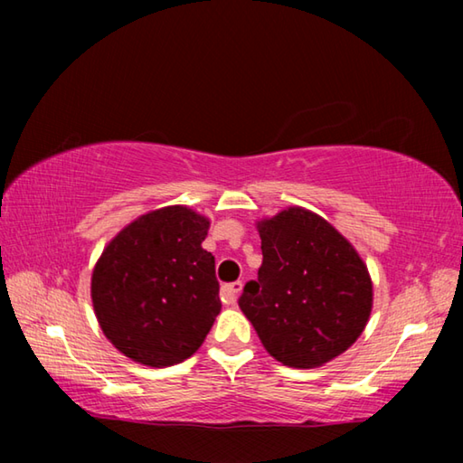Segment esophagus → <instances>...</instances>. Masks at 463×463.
Listing matches in <instances>:
<instances>
[{"instance_id": "obj_1", "label": "esophagus", "mask_w": 463, "mask_h": 463, "mask_svg": "<svg viewBox=\"0 0 463 463\" xmlns=\"http://www.w3.org/2000/svg\"><path fill=\"white\" fill-rule=\"evenodd\" d=\"M242 289V284L241 281H232V284H226V286H222V289H221V294H222V300L224 302H229V304H234L237 302V298H239V292Z\"/></svg>"}]
</instances>
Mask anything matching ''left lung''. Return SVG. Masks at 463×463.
<instances>
[{"mask_svg":"<svg viewBox=\"0 0 463 463\" xmlns=\"http://www.w3.org/2000/svg\"><path fill=\"white\" fill-rule=\"evenodd\" d=\"M263 263L239 307L268 354L312 370L345 354L370 320L373 286L355 247L318 216L289 206L257 221Z\"/></svg>","mask_w":463,"mask_h":463,"instance_id":"8db88e82","label":"left lung"}]
</instances>
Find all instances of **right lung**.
Returning a JSON list of instances; mask_svg holds the SVG:
<instances>
[{
  "label": "right lung",
  "instance_id": "1",
  "mask_svg": "<svg viewBox=\"0 0 463 463\" xmlns=\"http://www.w3.org/2000/svg\"><path fill=\"white\" fill-rule=\"evenodd\" d=\"M210 218L187 206L138 216L101 250L91 273L93 312L122 355L148 367L192 357L222 304L213 253L202 249Z\"/></svg>",
  "mask_w": 463,
  "mask_h": 463
}]
</instances>
